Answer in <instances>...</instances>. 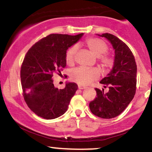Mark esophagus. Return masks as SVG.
I'll list each match as a JSON object with an SVG mask.
<instances>
[{"instance_id":"1","label":"esophagus","mask_w":152,"mask_h":152,"mask_svg":"<svg viewBox=\"0 0 152 152\" xmlns=\"http://www.w3.org/2000/svg\"><path fill=\"white\" fill-rule=\"evenodd\" d=\"M78 88H79L80 89H85L86 87H85V86H82V85H78Z\"/></svg>"}]
</instances>
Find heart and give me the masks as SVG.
Instances as JSON below:
<instances>
[{"instance_id": "1", "label": "heart", "mask_w": 152, "mask_h": 152, "mask_svg": "<svg viewBox=\"0 0 152 152\" xmlns=\"http://www.w3.org/2000/svg\"><path fill=\"white\" fill-rule=\"evenodd\" d=\"M88 48L90 49L94 55L99 57L101 63L104 67L108 68L113 64V61L108 56H103L108 50V46L104 41L99 39L91 38L87 39L86 42ZM78 46L73 45L67 50L65 55V60L67 64H71L75 60V56L77 51ZM70 76L72 80L79 85H87L94 80L98 79L99 76V71L96 68H87L80 67L75 68L70 72Z\"/></svg>"}]
</instances>
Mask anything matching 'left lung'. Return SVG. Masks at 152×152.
I'll return each mask as SVG.
<instances>
[{
  "instance_id": "left-lung-1",
  "label": "left lung",
  "mask_w": 152,
  "mask_h": 152,
  "mask_svg": "<svg viewBox=\"0 0 152 152\" xmlns=\"http://www.w3.org/2000/svg\"><path fill=\"white\" fill-rule=\"evenodd\" d=\"M98 35L109 41L115 50V58L112 70L100 82L108 91L96 88L97 96L89 103V108L94 115L109 119L120 115L134 98L137 65L132 51L123 41L108 33Z\"/></svg>"
}]
</instances>
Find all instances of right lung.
Here are the masks:
<instances>
[{"instance_id": "obj_1", "label": "right lung", "mask_w": 152, "mask_h": 152, "mask_svg": "<svg viewBox=\"0 0 152 152\" xmlns=\"http://www.w3.org/2000/svg\"><path fill=\"white\" fill-rule=\"evenodd\" d=\"M84 34L75 36L51 34L33 45L27 51L20 70L23 96L28 107L35 114L50 120L63 115L77 90L75 82L63 89L54 87L53 74L66 66L67 50Z\"/></svg>"}]
</instances>
